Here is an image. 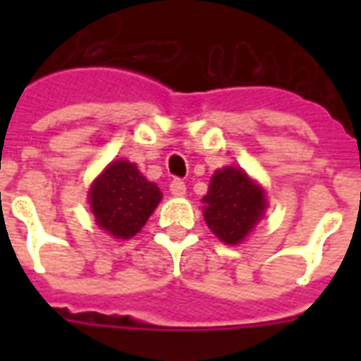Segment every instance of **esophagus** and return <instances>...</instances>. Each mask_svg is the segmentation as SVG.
<instances>
[{"mask_svg": "<svg viewBox=\"0 0 361 361\" xmlns=\"http://www.w3.org/2000/svg\"><path fill=\"white\" fill-rule=\"evenodd\" d=\"M185 191H187V187L181 180L170 181V192H172L174 197H183V195H185Z\"/></svg>", "mask_w": 361, "mask_h": 361, "instance_id": "esophagus-1", "label": "esophagus"}]
</instances>
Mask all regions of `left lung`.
I'll return each instance as SVG.
<instances>
[{
  "label": "left lung",
  "mask_w": 361,
  "mask_h": 361,
  "mask_svg": "<svg viewBox=\"0 0 361 361\" xmlns=\"http://www.w3.org/2000/svg\"><path fill=\"white\" fill-rule=\"evenodd\" d=\"M202 202L209 231L226 245L245 240L268 206L262 187L236 166H226L212 176Z\"/></svg>",
  "instance_id": "1"
}]
</instances>
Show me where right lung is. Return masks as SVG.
<instances>
[{
    "label": "right lung",
    "instance_id": "add662e5",
    "mask_svg": "<svg viewBox=\"0 0 361 361\" xmlns=\"http://www.w3.org/2000/svg\"><path fill=\"white\" fill-rule=\"evenodd\" d=\"M161 191L129 161H112L92 183L87 200L97 225L120 240H129L146 225L161 202Z\"/></svg>",
    "mask_w": 361,
    "mask_h": 361
}]
</instances>
